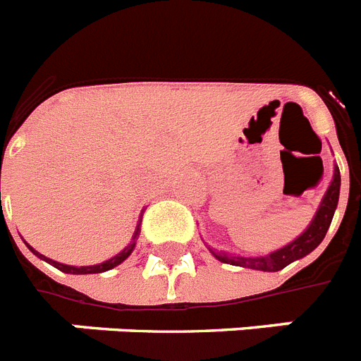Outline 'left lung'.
Returning <instances> with one entry per match:
<instances>
[{"label":"left lung","instance_id":"left-lung-1","mask_svg":"<svg viewBox=\"0 0 361 361\" xmlns=\"http://www.w3.org/2000/svg\"><path fill=\"white\" fill-rule=\"evenodd\" d=\"M339 185H341V176H339V169L336 166L334 171V180L328 187L326 195H324L321 206H319L317 215L312 221V224L307 226L302 235L297 237L291 245L280 248V250L272 252L269 256H259V257H241V256H228V254H221V252H213V256L222 263H230V265L245 267V269H256V271H267V272H276L282 271L283 267L289 263L297 262L300 257L307 256L310 252L321 245V241L326 235L330 222H332L334 211L338 207L339 200Z\"/></svg>","mask_w":361,"mask_h":361}]
</instances>
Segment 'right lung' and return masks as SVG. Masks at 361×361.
<instances>
[{"label": "right lung", "instance_id": "add662e5", "mask_svg": "<svg viewBox=\"0 0 361 361\" xmlns=\"http://www.w3.org/2000/svg\"><path fill=\"white\" fill-rule=\"evenodd\" d=\"M139 235V226H137V231H135V237ZM135 237H133V243H131L130 247L124 248V250L120 252V254H116L114 257H111V259H107V262L104 263H99V265H90V267H70V265H63V263H57L54 262V259H48V257H44L42 254H38L37 250H33V248L29 247V250L33 252V254H37L38 257H42V259H46L48 263H51V265L55 267V269H59V271H63V272H68V274H96V272H105V271H109V269H113V267L120 265V263L124 262L126 257L130 256L131 250L135 248Z\"/></svg>", "mask_w": 361, "mask_h": 361}]
</instances>
